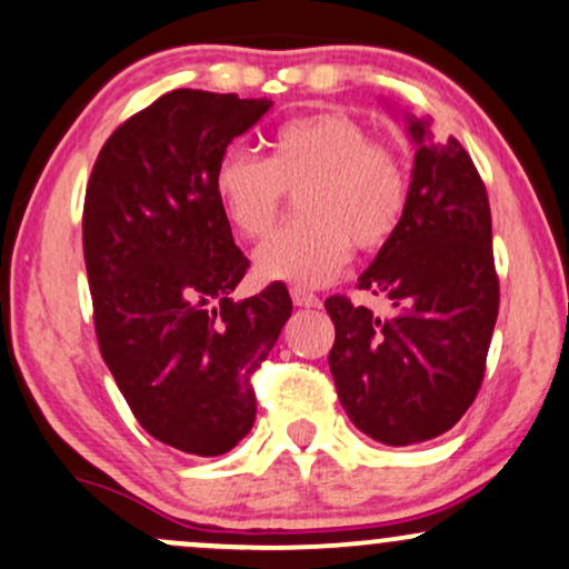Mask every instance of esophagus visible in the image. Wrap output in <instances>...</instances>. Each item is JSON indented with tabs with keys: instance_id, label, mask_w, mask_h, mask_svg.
<instances>
[{
	"instance_id": "esophagus-1",
	"label": "esophagus",
	"mask_w": 569,
	"mask_h": 569,
	"mask_svg": "<svg viewBox=\"0 0 569 569\" xmlns=\"http://www.w3.org/2000/svg\"><path fill=\"white\" fill-rule=\"evenodd\" d=\"M291 299L297 307H318V297L305 286H291Z\"/></svg>"
}]
</instances>
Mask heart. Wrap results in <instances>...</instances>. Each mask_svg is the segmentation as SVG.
I'll list each match as a JSON object with an SVG mask.
<instances>
[{
  "label": "heart",
  "instance_id": "obj_1",
  "mask_svg": "<svg viewBox=\"0 0 569 569\" xmlns=\"http://www.w3.org/2000/svg\"><path fill=\"white\" fill-rule=\"evenodd\" d=\"M213 189L234 232L262 240L289 189H299V217L257 251L259 276L321 286L348 262L350 248L371 253L393 238L409 202L403 160L371 141L350 114L318 112L283 122L270 158L227 149Z\"/></svg>",
  "mask_w": 569,
  "mask_h": 569
}]
</instances>
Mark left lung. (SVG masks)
<instances>
[{"label":"left lung","mask_w":569,"mask_h":569,"mask_svg":"<svg viewBox=\"0 0 569 569\" xmlns=\"http://www.w3.org/2000/svg\"><path fill=\"white\" fill-rule=\"evenodd\" d=\"M407 120L417 143L407 213L358 278V289L393 310L377 316L339 293L326 299L339 401L352 426L388 447L436 439L466 415L500 305L492 213L471 154L426 120Z\"/></svg>","instance_id":"8db88e82"}]
</instances>
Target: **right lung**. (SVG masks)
I'll list each match as a JSON object with an SVG mask.
<instances>
[{
	"mask_svg": "<svg viewBox=\"0 0 569 569\" xmlns=\"http://www.w3.org/2000/svg\"><path fill=\"white\" fill-rule=\"evenodd\" d=\"M270 107L171 90L109 136L84 189L98 348L139 426L187 455H224L251 430V377L291 316L283 283L232 299L248 259L213 189L230 141Z\"/></svg>",
	"mask_w": 569,
	"mask_h": 569,
	"instance_id": "right-lung-1",
	"label": "right lung"
}]
</instances>
